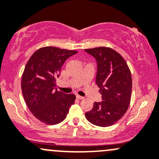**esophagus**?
<instances>
[{
    "mask_svg": "<svg viewBox=\"0 0 159 159\" xmlns=\"http://www.w3.org/2000/svg\"><path fill=\"white\" fill-rule=\"evenodd\" d=\"M76 97H77V98L80 99V100H82V99H84V97H82V96H81V95H78V94H77Z\"/></svg>",
    "mask_w": 159,
    "mask_h": 159,
    "instance_id": "1",
    "label": "esophagus"
}]
</instances>
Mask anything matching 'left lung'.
Listing matches in <instances>:
<instances>
[{
  "instance_id": "obj_1",
  "label": "left lung",
  "mask_w": 159,
  "mask_h": 159,
  "mask_svg": "<svg viewBox=\"0 0 159 159\" xmlns=\"http://www.w3.org/2000/svg\"><path fill=\"white\" fill-rule=\"evenodd\" d=\"M84 51L97 61L96 84L103 100L94 102L85 117L94 125L108 127L117 122L129 108L132 89L131 71L122 56L110 48Z\"/></svg>"
}]
</instances>
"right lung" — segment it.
<instances>
[{"instance_id":"1","label":"right lung","mask_w":159,"mask_h":159,"mask_svg":"<svg viewBox=\"0 0 159 159\" xmlns=\"http://www.w3.org/2000/svg\"><path fill=\"white\" fill-rule=\"evenodd\" d=\"M77 52L50 46L41 48L32 54L25 66L22 94L34 116L44 124L61 122L75 103V94L58 91L55 86L63 64Z\"/></svg>"}]
</instances>
